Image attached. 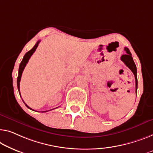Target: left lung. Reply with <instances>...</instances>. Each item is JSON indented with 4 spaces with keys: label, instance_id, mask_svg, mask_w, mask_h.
<instances>
[{
    "label": "left lung",
    "instance_id": "obj_1",
    "mask_svg": "<svg viewBox=\"0 0 153 153\" xmlns=\"http://www.w3.org/2000/svg\"><path fill=\"white\" fill-rule=\"evenodd\" d=\"M124 50L126 52V54L122 55L121 57V60L131 70V71L133 73L134 76H135V87H136V93L137 89V67L135 62H134L133 59L132 58L131 53L130 52L128 48L125 47Z\"/></svg>",
    "mask_w": 153,
    "mask_h": 153
}]
</instances>
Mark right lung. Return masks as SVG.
<instances>
[{
	"label": "right lung",
	"mask_w": 153,
	"mask_h": 153,
	"mask_svg": "<svg viewBox=\"0 0 153 153\" xmlns=\"http://www.w3.org/2000/svg\"><path fill=\"white\" fill-rule=\"evenodd\" d=\"M40 42V40H38V42H36V44L34 45V47L32 48V49H31L30 51H29L28 52H27V53H25V56H24L23 58H22V62H20V64L19 70H18V78H17V86H18V91H19V94L20 95V79H21L22 74V72H23V70L25 69V67L26 65L27 64V62H28L29 58H31V56H32L33 53H34V52H35V51L36 50V49H37V47L38 46V44H39ZM24 103H25V102H24ZM25 106L27 107V108H29V109H31V110H32V109H31L30 107H29V106H27L25 103ZM47 111H42V113L47 112Z\"/></svg>",
	"instance_id": "add662e5"
}]
</instances>
